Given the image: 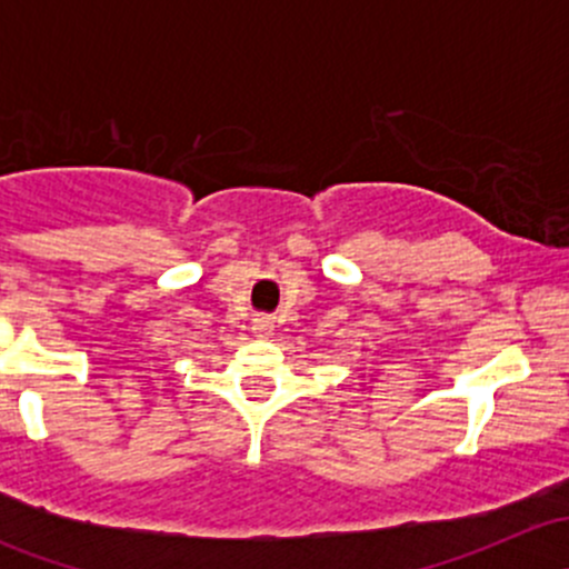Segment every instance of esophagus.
Instances as JSON below:
<instances>
[{
  "label": "esophagus",
  "mask_w": 569,
  "mask_h": 569,
  "mask_svg": "<svg viewBox=\"0 0 569 569\" xmlns=\"http://www.w3.org/2000/svg\"><path fill=\"white\" fill-rule=\"evenodd\" d=\"M252 330H256L258 336H272L274 319L272 317H256L252 319Z\"/></svg>",
  "instance_id": "obj_1"
}]
</instances>
